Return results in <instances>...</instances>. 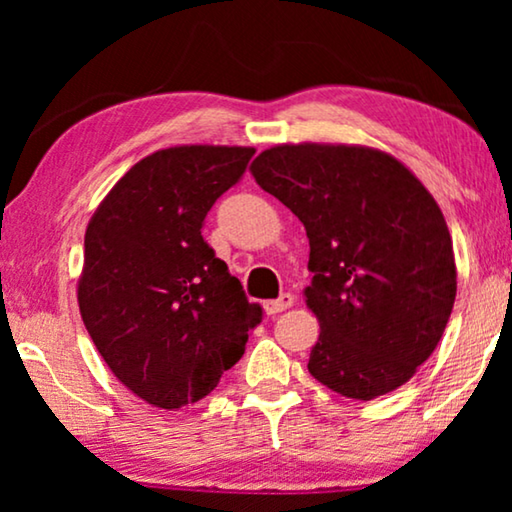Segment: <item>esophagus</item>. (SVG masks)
Here are the masks:
<instances>
[{
  "label": "esophagus",
  "mask_w": 512,
  "mask_h": 512,
  "mask_svg": "<svg viewBox=\"0 0 512 512\" xmlns=\"http://www.w3.org/2000/svg\"><path fill=\"white\" fill-rule=\"evenodd\" d=\"M291 305H293L291 293H282V296H279L277 300H268V303H265V312H268V314H279V312L289 310Z\"/></svg>",
  "instance_id": "obj_1"
}]
</instances>
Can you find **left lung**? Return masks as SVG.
I'll list each match as a JSON object with an SVG mask.
<instances>
[{
	"label": "left lung",
	"instance_id": "obj_1",
	"mask_svg": "<svg viewBox=\"0 0 512 512\" xmlns=\"http://www.w3.org/2000/svg\"><path fill=\"white\" fill-rule=\"evenodd\" d=\"M249 172L310 240L305 303L321 333L314 380L347 398L384 396L438 347L457 296L438 202L389 153L359 144H277Z\"/></svg>",
	"mask_w": 512,
	"mask_h": 512
}]
</instances>
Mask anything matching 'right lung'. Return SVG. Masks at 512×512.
I'll return each mask as SVG.
<instances>
[{"instance_id":"right-lung-1","label":"right lung","mask_w":512,"mask_h":512,"mask_svg":"<svg viewBox=\"0 0 512 512\" xmlns=\"http://www.w3.org/2000/svg\"><path fill=\"white\" fill-rule=\"evenodd\" d=\"M256 149L184 144L132 165L88 221L79 310L132 394L177 410L242 359L261 305L202 240V221Z\"/></svg>"}]
</instances>
